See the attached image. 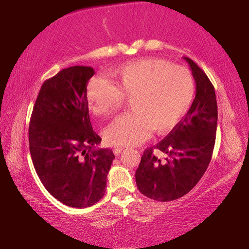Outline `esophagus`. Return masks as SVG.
Wrapping results in <instances>:
<instances>
[{
	"mask_svg": "<svg viewBox=\"0 0 249 249\" xmlns=\"http://www.w3.org/2000/svg\"><path fill=\"white\" fill-rule=\"evenodd\" d=\"M124 150H125V149H124V148H122V147H115V148L113 149V153H114V155H115V156H119L120 154L123 153Z\"/></svg>",
	"mask_w": 249,
	"mask_h": 249,
	"instance_id": "obj_1",
	"label": "esophagus"
}]
</instances>
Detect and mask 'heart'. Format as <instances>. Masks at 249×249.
<instances>
[{
    "label": "heart",
    "instance_id": "1",
    "mask_svg": "<svg viewBox=\"0 0 249 249\" xmlns=\"http://www.w3.org/2000/svg\"><path fill=\"white\" fill-rule=\"evenodd\" d=\"M112 84L92 78L86 99L91 111L104 115L130 100L133 112L117 117L104 132L115 146H136L145 142L150 130L165 133L182 120L190 109L196 84L190 71L159 58L141 59L121 66L109 73Z\"/></svg>",
    "mask_w": 249,
    "mask_h": 249
}]
</instances>
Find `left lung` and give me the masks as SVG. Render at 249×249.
Wrapping results in <instances>:
<instances>
[{"instance_id": "1", "label": "left lung", "mask_w": 249, "mask_h": 249, "mask_svg": "<svg viewBox=\"0 0 249 249\" xmlns=\"http://www.w3.org/2000/svg\"><path fill=\"white\" fill-rule=\"evenodd\" d=\"M196 98L190 109L171 132L157 145L145 149L135 178L138 190L149 199L172 201L187 195L199 182L212 158L217 126L215 90L208 75L192 59ZM156 149L165 160L153 154Z\"/></svg>"}]
</instances>
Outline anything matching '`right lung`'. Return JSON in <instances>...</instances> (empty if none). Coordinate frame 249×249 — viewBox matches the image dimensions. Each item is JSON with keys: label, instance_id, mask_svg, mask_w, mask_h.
I'll return each mask as SVG.
<instances>
[{"label": "right lung", "instance_id": "add662e5", "mask_svg": "<svg viewBox=\"0 0 249 249\" xmlns=\"http://www.w3.org/2000/svg\"><path fill=\"white\" fill-rule=\"evenodd\" d=\"M91 67L62 69L43 83L29 122L33 165L50 195L71 208L102 199L112 149H95L101 137L92 128L86 99Z\"/></svg>", "mask_w": 249, "mask_h": 249}]
</instances>
